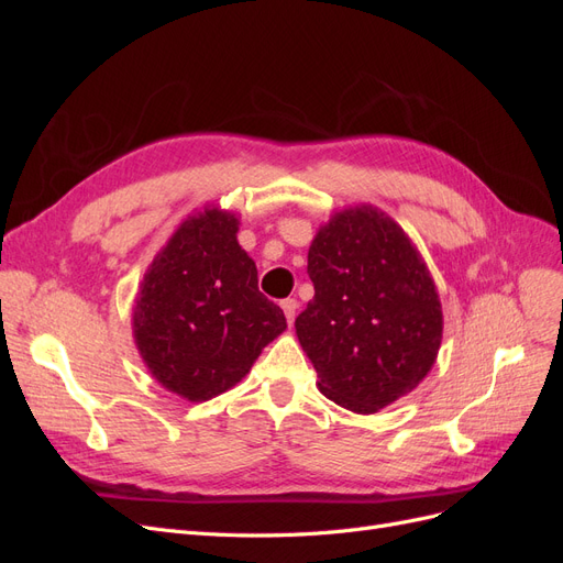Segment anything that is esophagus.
Listing matches in <instances>:
<instances>
[{"label": "esophagus", "mask_w": 563, "mask_h": 563, "mask_svg": "<svg viewBox=\"0 0 563 563\" xmlns=\"http://www.w3.org/2000/svg\"><path fill=\"white\" fill-rule=\"evenodd\" d=\"M282 310H284V314H286V321L294 323V321H296V310H298V300H296V298L282 300Z\"/></svg>", "instance_id": "obj_1"}]
</instances>
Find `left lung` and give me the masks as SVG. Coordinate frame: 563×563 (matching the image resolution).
Segmentation results:
<instances>
[{
	"mask_svg": "<svg viewBox=\"0 0 563 563\" xmlns=\"http://www.w3.org/2000/svg\"><path fill=\"white\" fill-rule=\"evenodd\" d=\"M314 298L296 333L323 397L376 413L411 391L441 343L434 282L404 230L373 207L321 228L308 253Z\"/></svg>",
	"mask_w": 563,
	"mask_h": 563,
	"instance_id": "left-lung-1",
	"label": "left lung"
}]
</instances>
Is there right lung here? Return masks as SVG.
<instances>
[{
  "label": "right lung",
  "mask_w": 563,
  "mask_h": 563,
  "mask_svg": "<svg viewBox=\"0 0 563 563\" xmlns=\"http://www.w3.org/2000/svg\"><path fill=\"white\" fill-rule=\"evenodd\" d=\"M236 225L216 209L185 220L135 300V343L150 373L190 401L240 383L286 329L279 305L258 291V269L236 244Z\"/></svg>",
  "instance_id": "add662e5"
}]
</instances>
